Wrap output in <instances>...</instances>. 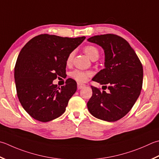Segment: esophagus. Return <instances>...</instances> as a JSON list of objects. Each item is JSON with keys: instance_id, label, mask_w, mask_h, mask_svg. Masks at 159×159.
Returning <instances> with one entry per match:
<instances>
[{"instance_id": "obj_1", "label": "esophagus", "mask_w": 159, "mask_h": 159, "mask_svg": "<svg viewBox=\"0 0 159 159\" xmlns=\"http://www.w3.org/2000/svg\"><path fill=\"white\" fill-rule=\"evenodd\" d=\"M85 86V85H83V84H80V83H78L77 84V88H78V89H82Z\"/></svg>"}]
</instances>
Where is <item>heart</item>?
Wrapping results in <instances>:
<instances>
[{"mask_svg": "<svg viewBox=\"0 0 159 159\" xmlns=\"http://www.w3.org/2000/svg\"><path fill=\"white\" fill-rule=\"evenodd\" d=\"M84 52L86 54V55L91 59V60H94L96 59L97 60L99 57V51L98 49L96 48L95 46L93 45H88L84 48ZM74 55V52H71L70 54L68 55L67 58L66 63L67 65H70L73 60V57ZM92 73L90 71H83V70H76L70 73V76L76 81L79 83H84L88 79L89 76H91Z\"/></svg>", "mask_w": 159, "mask_h": 159, "instance_id": "b5f03b06", "label": "heart"}]
</instances>
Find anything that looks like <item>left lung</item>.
I'll return each mask as SVG.
<instances>
[{
    "label": "left lung",
    "instance_id": "left-lung-1",
    "mask_svg": "<svg viewBox=\"0 0 159 159\" xmlns=\"http://www.w3.org/2000/svg\"><path fill=\"white\" fill-rule=\"evenodd\" d=\"M88 41L103 49L105 68L92 80L106 88L107 85L109 89L107 93L91 86L92 96L87 103L88 110L98 119L114 122L129 112L141 94L142 64L128 42L119 36L98 35L90 37Z\"/></svg>",
    "mask_w": 159,
    "mask_h": 159
}]
</instances>
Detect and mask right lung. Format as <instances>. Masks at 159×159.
<instances>
[{
  "label": "right lung",
  "mask_w": 159,
  "mask_h": 159,
  "mask_svg": "<svg viewBox=\"0 0 159 159\" xmlns=\"http://www.w3.org/2000/svg\"><path fill=\"white\" fill-rule=\"evenodd\" d=\"M85 39L40 34L22 48L14 68L16 88L21 105L34 119L48 122L65 112L77 84L68 79L58 88L53 80L65 75L68 55Z\"/></svg>",
  "instance_id": "1"
}]
</instances>
